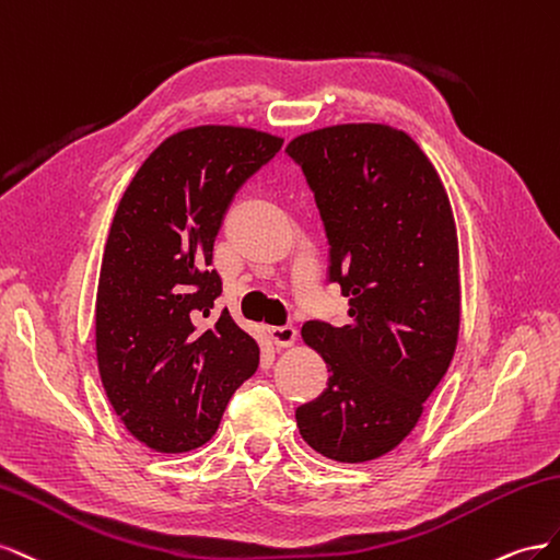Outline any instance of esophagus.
I'll list each match as a JSON object with an SVG mask.
<instances>
[{"instance_id": "34e87169", "label": "esophagus", "mask_w": 560, "mask_h": 560, "mask_svg": "<svg viewBox=\"0 0 560 560\" xmlns=\"http://www.w3.org/2000/svg\"><path fill=\"white\" fill-rule=\"evenodd\" d=\"M269 338L277 347H293L298 340V330L293 326H271Z\"/></svg>"}]
</instances>
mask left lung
<instances>
[{
	"instance_id": "left-lung-1",
	"label": "left lung",
	"mask_w": 560,
	"mask_h": 560,
	"mask_svg": "<svg viewBox=\"0 0 560 560\" xmlns=\"http://www.w3.org/2000/svg\"><path fill=\"white\" fill-rule=\"evenodd\" d=\"M314 191L330 244L328 281L349 298V324L302 326L328 387L295 410L300 436L335 462H371L418 424L453 361L459 250L434 164L387 124H338L285 148Z\"/></svg>"
}]
</instances>
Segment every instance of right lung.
Wrapping results in <instances>:
<instances>
[{
	"label": "right lung",
	"instance_id": "add662e5",
	"mask_svg": "<svg viewBox=\"0 0 560 560\" xmlns=\"http://www.w3.org/2000/svg\"><path fill=\"white\" fill-rule=\"evenodd\" d=\"M281 145L244 126L178 131L117 206L95 295V354L112 408L156 453L209 441L258 369V342L228 310L213 314L222 281L211 260L236 189Z\"/></svg>",
	"mask_w": 560,
	"mask_h": 560
}]
</instances>
